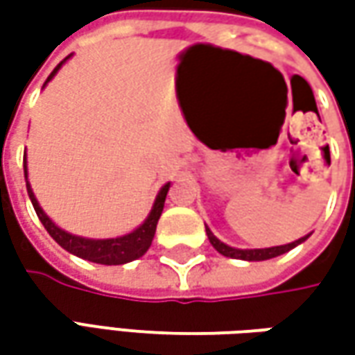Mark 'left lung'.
I'll list each match as a JSON object with an SVG mask.
<instances>
[{
	"label": "left lung",
	"instance_id": "obj_1",
	"mask_svg": "<svg viewBox=\"0 0 355 355\" xmlns=\"http://www.w3.org/2000/svg\"><path fill=\"white\" fill-rule=\"evenodd\" d=\"M205 233H207V239H209V243H211L215 251L221 252L223 257L241 259V261H268V259H275V257H279V254L288 252L291 249H294L296 245L304 243V241L310 237V233H308V235L296 239V241L288 243V245H277V247H266V249H235V247H231V245H227V243H223V241H219V239L215 237L211 233V229L207 225H205Z\"/></svg>",
	"mask_w": 355,
	"mask_h": 355
}]
</instances>
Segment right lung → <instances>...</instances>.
Here are the masks:
<instances>
[{
  "instance_id": "add662e5",
  "label": "right lung",
  "mask_w": 355,
  "mask_h": 355,
  "mask_svg": "<svg viewBox=\"0 0 355 355\" xmlns=\"http://www.w3.org/2000/svg\"><path fill=\"white\" fill-rule=\"evenodd\" d=\"M73 55H69L64 61H61L55 71L49 75V78L45 80L47 85L49 80L53 76L59 73L64 62L69 61ZM43 85V87H45ZM23 170H25V180H27V156L23 157ZM170 182L162 185V189L157 191L156 199H154V205L148 213V217L144 219L142 225H138L134 231H130L126 235H120V237H110V239H89V237H78V235H73L69 231H64L59 225L53 223V219L49 217L47 213L43 211V207L39 205V201L35 198L33 189H31V184L27 180V193H29V199L33 203L35 213L37 217L41 219V223L45 225L47 233L51 237L55 239L59 245H61L64 251H69L71 254H76L85 261H90V263H98V265H126L130 261H136L140 259L144 252L150 249L152 241H154V235H156V225L159 215L164 211V203H166V196L170 191Z\"/></svg>"
}]
</instances>
